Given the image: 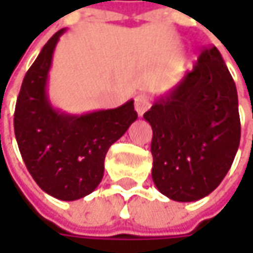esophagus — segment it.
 Returning a JSON list of instances; mask_svg holds the SVG:
<instances>
[{"label":"esophagus","instance_id":"esophagus-1","mask_svg":"<svg viewBox=\"0 0 253 253\" xmlns=\"http://www.w3.org/2000/svg\"><path fill=\"white\" fill-rule=\"evenodd\" d=\"M149 108H151V101L146 95H138L135 98V111L138 112L139 117H142Z\"/></svg>","mask_w":253,"mask_h":253}]
</instances>
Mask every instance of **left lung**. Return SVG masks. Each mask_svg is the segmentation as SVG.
I'll list each match as a JSON object with an SVG mask.
<instances>
[{
    "label": "left lung",
    "mask_w": 253,
    "mask_h": 253,
    "mask_svg": "<svg viewBox=\"0 0 253 253\" xmlns=\"http://www.w3.org/2000/svg\"><path fill=\"white\" fill-rule=\"evenodd\" d=\"M151 124L152 179L163 196L197 201L218 187L241 139L237 87L215 46L143 114Z\"/></svg>",
    "instance_id": "1"
}]
</instances>
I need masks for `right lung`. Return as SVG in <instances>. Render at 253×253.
I'll return each instance as SVG.
<instances>
[{
    "instance_id": "1",
    "label": "right lung",
    "mask_w": 253,
    "mask_h": 253,
    "mask_svg": "<svg viewBox=\"0 0 253 253\" xmlns=\"http://www.w3.org/2000/svg\"><path fill=\"white\" fill-rule=\"evenodd\" d=\"M66 28L47 41L26 72L16 100L15 138L36 184L54 199L74 201L101 183L105 155L138 114L133 100L112 110L69 114L54 108L47 83L53 53Z\"/></svg>"
}]
</instances>
